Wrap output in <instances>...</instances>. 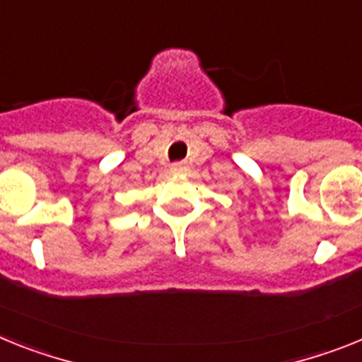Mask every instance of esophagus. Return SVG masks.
Masks as SVG:
<instances>
[{"label": "esophagus", "instance_id": "obj_1", "mask_svg": "<svg viewBox=\"0 0 362 362\" xmlns=\"http://www.w3.org/2000/svg\"><path fill=\"white\" fill-rule=\"evenodd\" d=\"M185 171H187V165H185V163H175L171 168V173H175V175H180V173Z\"/></svg>", "mask_w": 362, "mask_h": 362}]
</instances>
